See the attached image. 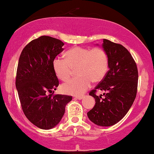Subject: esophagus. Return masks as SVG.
Returning <instances> with one entry per match:
<instances>
[{"label": "esophagus", "mask_w": 154, "mask_h": 154, "mask_svg": "<svg viewBox=\"0 0 154 154\" xmlns=\"http://www.w3.org/2000/svg\"><path fill=\"white\" fill-rule=\"evenodd\" d=\"M75 99H78V100H81L83 98V95H80V96H75Z\"/></svg>", "instance_id": "obj_1"}]
</instances>
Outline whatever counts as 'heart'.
<instances>
[{"label":"heart","mask_w":154,"mask_h":154,"mask_svg":"<svg viewBox=\"0 0 154 154\" xmlns=\"http://www.w3.org/2000/svg\"><path fill=\"white\" fill-rule=\"evenodd\" d=\"M66 59L57 57L53 61V69L57 77L66 81L76 69L77 77L62 85L64 93L80 95L90 88L92 81L99 82L106 75L109 59L106 51L102 48L75 47L65 54Z\"/></svg>","instance_id":"b5f03b06"}]
</instances>
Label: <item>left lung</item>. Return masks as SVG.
<instances>
[{
    "mask_svg": "<svg viewBox=\"0 0 154 154\" xmlns=\"http://www.w3.org/2000/svg\"><path fill=\"white\" fill-rule=\"evenodd\" d=\"M103 47L109 59V70L103 80L90 92L95 105L88 112L92 123L100 126H111L130 110L138 88V72L136 63L126 48L103 39ZM101 90L103 95H96Z\"/></svg>",
    "mask_w": 154,
    "mask_h": 154,
    "instance_id": "obj_1",
    "label": "left lung"
}]
</instances>
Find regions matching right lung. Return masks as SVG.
Here are the masks:
<instances>
[{"mask_svg": "<svg viewBox=\"0 0 154 154\" xmlns=\"http://www.w3.org/2000/svg\"><path fill=\"white\" fill-rule=\"evenodd\" d=\"M63 46L61 40L42 36L23 48L18 60L16 87L22 110L31 123L44 130L60 122L72 99L65 95H47L59 84L53 61L64 50Z\"/></svg>", "mask_w": 154, "mask_h": 154, "instance_id": "1", "label": "right lung"}]
</instances>
